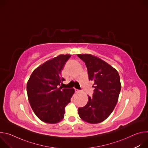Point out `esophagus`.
I'll return each mask as SVG.
<instances>
[{
	"label": "esophagus",
	"mask_w": 148,
	"mask_h": 148,
	"mask_svg": "<svg viewBox=\"0 0 148 148\" xmlns=\"http://www.w3.org/2000/svg\"><path fill=\"white\" fill-rule=\"evenodd\" d=\"M74 90H75V91L76 92H79V90H78V89H76V88H75Z\"/></svg>",
	"instance_id": "obj_1"
}]
</instances>
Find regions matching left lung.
<instances>
[{
  "label": "left lung",
  "instance_id": "8db88e82",
  "mask_svg": "<svg viewBox=\"0 0 148 148\" xmlns=\"http://www.w3.org/2000/svg\"><path fill=\"white\" fill-rule=\"evenodd\" d=\"M86 65L88 78L94 82L92 97L88 96L86 106L78 108V115L84 121L98 123L112 113L121 89L118 71L103 60L91 54H78Z\"/></svg>",
  "mask_w": 148,
  "mask_h": 148
}]
</instances>
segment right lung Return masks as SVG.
I'll return each mask as SVG.
<instances>
[{
    "label": "right lung",
    "mask_w": 148,
    "mask_h": 148,
    "mask_svg": "<svg viewBox=\"0 0 148 148\" xmlns=\"http://www.w3.org/2000/svg\"><path fill=\"white\" fill-rule=\"evenodd\" d=\"M71 55L61 54L36 69L27 84L30 106L43 122L56 123L64 116L65 107L70 102L75 91L60 87L65 79L61 71Z\"/></svg>",
    "instance_id": "obj_1"
}]
</instances>
